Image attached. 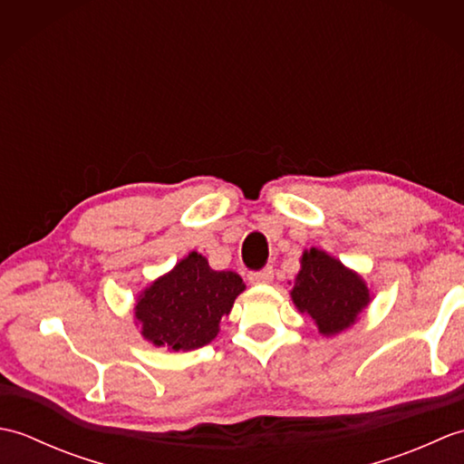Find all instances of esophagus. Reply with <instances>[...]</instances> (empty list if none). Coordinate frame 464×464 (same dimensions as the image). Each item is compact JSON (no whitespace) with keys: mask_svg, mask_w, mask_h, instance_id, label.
Instances as JSON below:
<instances>
[{"mask_svg":"<svg viewBox=\"0 0 464 464\" xmlns=\"http://www.w3.org/2000/svg\"><path fill=\"white\" fill-rule=\"evenodd\" d=\"M249 281L253 285H263V283H271L273 281V267H265L261 271H251L249 273Z\"/></svg>","mask_w":464,"mask_h":464,"instance_id":"obj_1","label":"esophagus"}]
</instances>
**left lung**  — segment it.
Instances as JSON below:
<instances>
[{
    "label": "left lung",
    "instance_id": "left-lung-1",
    "mask_svg": "<svg viewBox=\"0 0 464 464\" xmlns=\"http://www.w3.org/2000/svg\"><path fill=\"white\" fill-rule=\"evenodd\" d=\"M301 265L291 293L297 309L311 314L323 334L351 327L369 303L362 279L319 249L304 253Z\"/></svg>",
    "mask_w": 464,
    "mask_h": 464
}]
</instances>
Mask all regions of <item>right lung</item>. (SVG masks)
Listing matches in <instances>:
<instances>
[{
	"mask_svg": "<svg viewBox=\"0 0 464 464\" xmlns=\"http://www.w3.org/2000/svg\"><path fill=\"white\" fill-rule=\"evenodd\" d=\"M245 289L233 271H213L199 253H189L177 267L157 279L135 307L143 337L157 347L191 351L211 343L223 314Z\"/></svg>",
	"mask_w": 464,
	"mask_h": 464,
	"instance_id": "1",
	"label": "right lung"
}]
</instances>
